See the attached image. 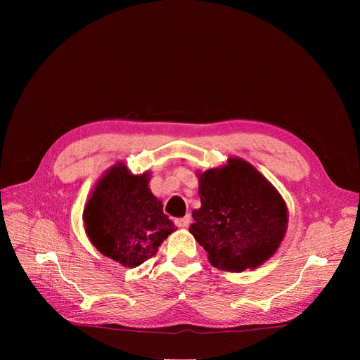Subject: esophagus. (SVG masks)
<instances>
[{"mask_svg": "<svg viewBox=\"0 0 360 360\" xmlns=\"http://www.w3.org/2000/svg\"><path fill=\"white\" fill-rule=\"evenodd\" d=\"M191 224V214L181 217V219H177V226L180 228H188Z\"/></svg>", "mask_w": 360, "mask_h": 360, "instance_id": "34e87169", "label": "esophagus"}]
</instances>
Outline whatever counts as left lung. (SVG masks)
Segmentation results:
<instances>
[{
	"instance_id": "1",
	"label": "left lung",
	"mask_w": 360,
	"mask_h": 360,
	"mask_svg": "<svg viewBox=\"0 0 360 360\" xmlns=\"http://www.w3.org/2000/svg\"><path fill=\"white\" fill-rule=\"evenodd\" d=\"M201 207L192 212V236L212 266L226 271L255 269L276 252L288 210L263 174L240 158L198 172Z\"/></svg>"
}]
</instances>
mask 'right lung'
I'll return each mask as SVG.
<instances>
[{"label": "right lung", "instance_id": "obj_1", "mask_svg": "<svg viewBox=\"0 0 360 360\" xmlns=\"http://www.w3.org/2000/svg\"><path fill=\"white\" fill-rule=\"evenodd\" d=\"M150 172H130L117 163L97 181L84 207L90 242L105 257L124 267L141 266L155 257L160 243L177 230L148 188Z\"/></svg>", "mask_w": 360, "mask_h": 360}]
</instances>
